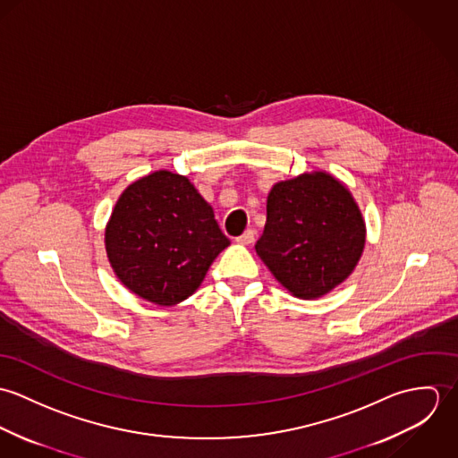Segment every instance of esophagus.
Returning <instances> with one entry per match:
<instances>
[{
    "instance_id": "obj_1",
    "label": "esophagus",
    "mask_w": 458,
    "mask_h": 458,
    "mask_svg": "<svg viewBox=\"0 0 458 458\" xmlns=\"http://www.w3.org/2000/svg\"><path fill=\"white\" fill-rule=\"evenodd\" d=\"M254 236H256V233L252 229H249L242 236L236 238V243L238 245H250V243H254Z\"/></svg>"
}]
</instances>
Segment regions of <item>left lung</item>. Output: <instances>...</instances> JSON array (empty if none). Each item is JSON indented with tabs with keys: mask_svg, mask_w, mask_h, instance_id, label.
Listing matches in <instances>:
<instances>
[{
	"mask_svg": "<svg viewBox=\"0 0 458 458\" xmlns=\"http://www.w3.org/2000/svg\"><path fill=\"white\" fill-rule=\"evenodd\" d=\"M365 238L349 189L327 171H312L271 187L256 252L293 296L318 300L354 271Z\"/></svg>",
	"mask_w": 458,
	"mask_h": 458,
	"instance_id": "obj_1",
	"label": "left lung"
}]
</instances>
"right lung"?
Segmentation results:
<instances>
[{
    "instance_id": "obj_1",
    "label": "right lung",
    "mask_w": 458,
    "mask_h": 458,
    "mask_svg": "<svg viewBox=\"0 0 458 458\" xmlns=\"http://www.w3.org/2000/svg\"><path fill=\"white\" fill-rule=\"evenodd\" d=\"M213 208L187 176L155 171L129 185L106 225V252L139 298L173 307L192 296L229 247Z\"/></svg>"
}]
</instances>
